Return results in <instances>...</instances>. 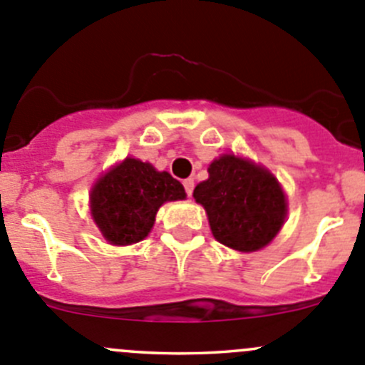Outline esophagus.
<instances>
[{
    "instance_id": "1",
    "label": "esophagus",
    "mask_w": 365,
    "mask_h": 365,
    "mask_svg": "<svg viewBox=\"0 0 365 365\" xmlns=\"http://www.w3.org/2000/svg\"><path fill=\"white\" fill-rule=\"evenodd\" d=\"M182 186H184V191H186L187 197H191V193H193V187H195L193 179H184Z\"/></svg>"
}]
</instances>
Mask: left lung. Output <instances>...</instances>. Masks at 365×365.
Masks as SVG:
<instances>
[{
	"mask_svg": "<svg viewBox=\"0 0 365 365\" xmlns=\"http://www.w3.org/2000/svg\"><path fill=\"white\" fill-rule=\"evenodd\" d=\"M207 172L209 179L197 184L193 197L207 212L212 236L240 252L266 247L287 212L279 181L264 168L230 154L212 161Z\"/></svg>",
	"mask_w": 365,
	"mask_h": 365,
	"instance_id": "1",
	"label": "left lung"
}]
</instances>
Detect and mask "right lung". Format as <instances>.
<instances>
[{
    "label": "right lung",
    "mask_w": 365,
    "mask_h": 365,
    "mask_svg": "<svg viewBox=\"0 0 365 365\" xmlns=\"http://www.w3.org/2000/svg\"><path fill=\"white\" fill-rule=\"evenodd\" d=\"M184 197L182 184L168 172L128 158L96 182L90 207L93 222L111 245H131L150 232L161 204Z\"/></svg>",
    "instance_id": "add662e5"
}]
</instances>
